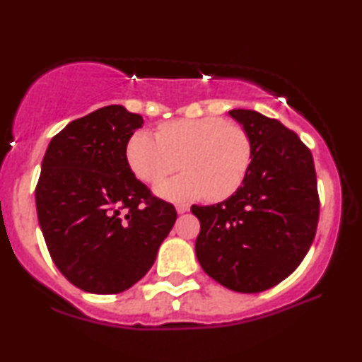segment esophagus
I'll use <instances>...</instances> for the list:
<instances>
[{
  "instance_id": "34e87169",
  "label": "esophagus",
  "mask_w": 362,
  "mask_h": 362,
  "mask_svg": "<svg viewBox=\"0 0 362 362\" xmlns=\"http://www.w3.org/2000/svg\"><path fill=\"white\" fill-rule=\"evenodd\" d=\"M175 211H177V214H185V212H188V211H189V206H188V204H183V203H180V204H177V206H175Z\"/></svg>"
}]
</instances>
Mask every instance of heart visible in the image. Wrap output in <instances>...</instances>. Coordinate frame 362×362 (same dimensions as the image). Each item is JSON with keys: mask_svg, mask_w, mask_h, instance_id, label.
Segmentation results:
<instances>
[{"mask_svg": "<svg viewBox=\"0 0 362 362\" xmlns=\"http://www.w3.org/2000/svg\"><path fill=\"white\" fill-rule=\"evenodd\" d=\"M252 140L241 126L216 116L168 121L159 136L137 131L126 145L132 173L146 183H156L180 166L182 175L158 183L159 198L180 203L207 196L223 201L246 180L252 164Z\"/></svg>", "mask_w": 362, "mask_h": 362, "instance_id": "1", "label": "heart"}]
</instances>
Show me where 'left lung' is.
Wrapping results in <instances>:
<instances>
[{"mask_svg": "<svg viewBox=\"0 0 362 362\" xmlns=\"http://www.w3.org/2000/svg\"><path fill=\"white\" fill-rule=\"evenodd\" d=\"M228 115L252 140V164L235 194L192 206L201 223V268L235 292L272 289L296 269L313 243L320 199L311 151L296 132L254 110Z\"/></svg>", "mask_w": 362, "mask_h": 362, "instance_id": "1", "label": "left lung"}]
</instances>
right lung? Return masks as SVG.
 <instances>
[{
    "label": "right lung",
    "mask_w": 362,
    "mask_h": 362,
    "mask_svg": "<svg viewBox=\"0 0 362 362\" xmlns=\"http://www.w3.org/2000/svg\"><path fill=\"white\" fill-rule=\"evenodd\" d=\"M144 118L108 105L52 137L35 199L46 246L60 273L90 293H119L142 279L175 223L126 159Z\"/></svg>",
    "instance_id": "add662e5"
}]
</instances>
